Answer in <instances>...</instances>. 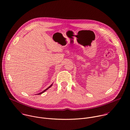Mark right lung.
Instances as JSON below:
<instances>
[{"label":"right lung","mask_w":130,"mask_h":130,"mask_svg":"<svg viewBox=\"0 0 130 130\" xmlns=\"http://www.w3.org/2000/svg\"><path fill=\"white\" fill-rule=\"evenodd\" d=\"M52 85H53V84H52V85H51L50 86V87H48L47 89H45V90H44V91H43L42 92H41V93H38V95H39V94H42V93H44V92H45L46 90H47V89H49L50 87H51L52 86Z\"/></svg>","instance_id":"1"}]
</instances>
